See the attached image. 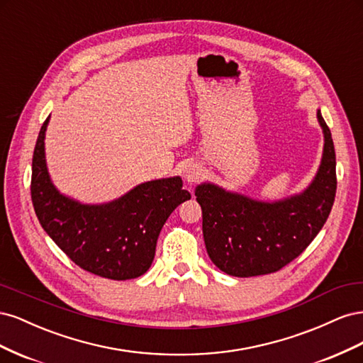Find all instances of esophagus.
<instances>
[{
	"instance_id": "esophagus-1",
	"label": "esophagus",
	"mask_w": 363,
	"mask_h": 363,
	"mask_svg": "<svg viewBox=\"0 0 363 363\" xmlns=\"http://www.w3.org/2000/svg\"><path fill=\"white\" fill-rule=\"evenodd\" d=\"M183 175H184V180L188 183H196L203 175V169L199 163H188L184 167V171H183Z\"/></svg>"
}]
</instances>
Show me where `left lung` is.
<instances>
[{
    "label": "left lung",
    "mask_w": 363,
    "mask_h": 363,
    "mask_svg": "<svg viewBox=\"0 0 363 363\" xmlns=\"http://www.w3.org/2000/svg\"><path fill=\"white\" fill-rule=\"evenodd\" d=\"M316 118L324 135L323 157L303 192L263 201L211 182L196 186L207 255L228 276L255 277L281 269L301 255L325 224L336 194V156L320 108Z\"/></svg>",
    "instance_id": "1"
}]
</instances>
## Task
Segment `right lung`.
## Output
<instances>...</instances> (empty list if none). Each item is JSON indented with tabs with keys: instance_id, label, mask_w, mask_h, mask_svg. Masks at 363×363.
Here are the masks:
<instances>
[{
	"instance_id": "1",
	"label": "right lung",
	"mask_w": 363,
	"mask_h": 363,
	"mask_svg": "<svg viewBox=\"0 0 363 363\" xmlns=\"http://www.w3.org/2000/svg\"><path fill=\"white\" fill-rule=\"evenodd\" d=\"M40 127L33 152L31 201L42 228L75 265L111 280L145 274L155 259L157 238L172 211L191 194L175 177L140 183L119 199L83 204L52 184Z\"/></svg>"
}]
</instances>
